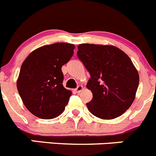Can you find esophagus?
I'll return each mask as SVG.
<instances>
[{"label":"esophagus","instance_id":"1","mask_svg":"<svg viewBox=\"0 0 156 156\" xmlns=\"http://www.w3.org/2000/svg\"><path fill=\"white\" fill-rule=\"evenodd\" d=\"M82 89H83V86H81V85H78V86L76 88V89H75V91H76L77 93H80L81 91H82Z\"/></svg>","mask_w":156,"mask_h":156}]
</instances>
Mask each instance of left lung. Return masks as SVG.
Here are the masks:
<instances>
[{"mask_svg": "<svg viewBox=\"0 0 156 156\" xmlns=\"http://www.w3.org/2000/svg\"><path fill=\"white\" fill-rule=\"evenodd\" d=\"M77 55L91 75L87 88L93 98L86 105L96 117L113 119L133 102L139 83L137 70L129 57L111 45L81 44Z\"/></svg>", "mask_w": 156, "mask_h": 156, "instance_id": "8db88e82", "label": "left lung"}]
</instances>
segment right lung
I'll return each instance as SVG.
<instances>
[{
	"label": "right lung",
	"mask_w": 156,
	"mask_h": 156,
	"mask_svg": "<svg viewBox=\"0 0 156 156\" xmlns=\"http://www.w3.org/2000/svg\"><path fill=\"white\" fill-rule=\"evenodd\" d=\"M75 45L55 43L32 51L23 62L17 88L30 112L40 119L60 115L71 91L63 86L62 67L73 56Z\"/></svg>",
	"instance_id": "add662e5"
}]
</instances>
